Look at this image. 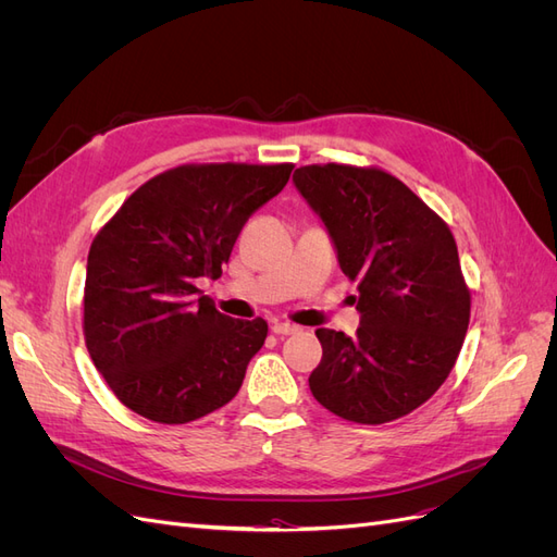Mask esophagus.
Instances as JSON below:
<instances>
[{
  "label": "esophagus",
  "mask_w": 557,
  "mask_h": 557,
  "mask_svg": "<svg viewBox=\"0 0 557 557\" xmlns=\"http://www.w3.org/2000/svg\"><path fill=\"white\" fill-rule=\"evenodd\" d=\"M272 332L278 334V336H288V334L299 332V327L293 325V323H272Z\"/></svg>",
  "instance_id": "1"
}]
</instances>
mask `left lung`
I'll return each mask as SVG.
<instances>
[{
  "label": "left lung",
  "instance_id": "left-lung-1",
  "mask_svg": "<svg viewBox=\"0 0 557 557\" xmlns=\"http://www.w3.org/2000/svg\"><path fill=\"white\" fill-rule=\"evenodd\" d=\"M293 181L360 293L356 336L315 330L323 360L311 393L352 423H391L440 391L458 360L471 307L458 246L423 199L381 170L311 164Z\"/></svg>",
  "mask_w": 557,
  "mask_h": 557
}]
</instances>
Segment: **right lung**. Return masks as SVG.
<instances>
[{"instance_id":"right-lung-1","label":"right lung","mask_w":557,"mask_h":557,"mask_svg":"<svg viewBox=\"0 0 557 557\" xmlns=\"http://www.w3.org/2000/svg\"><path fill=\"white\" fill-rule=\"evenodd\" d=\"M293 164H183L134 190L99 230L83 332L97 372L127 409L190 423L239 393L267 323L234 320L197 288L218 278L242 227Z\"/></svg>"}]
</instances>
